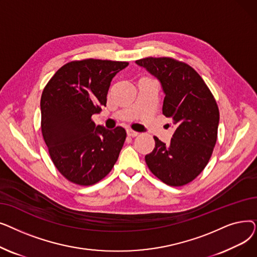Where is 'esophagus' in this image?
<instances>
[{"label":"esophagus","mask_w":257,"mask_h":257,"mask_svg":"<svg viewBox=\"0 0 257 257\" xmlns=\"http://www.w3.org/2000/svg\"><path fill=\"white\" fill-rule=\"evenodd\" d=\"M127 136H128V137H131V138L138 137V136H139V132L134 131V130H132V129H127Z\"/></svg>","instance_id":"1"}]
</instances>
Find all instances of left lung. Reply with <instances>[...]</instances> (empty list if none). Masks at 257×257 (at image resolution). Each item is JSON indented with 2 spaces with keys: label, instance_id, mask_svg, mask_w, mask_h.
Returning a JSON list of instances; mask_svg holds the SVG:
<instances>
[{
  "label": "left lung",
  "instance_id": "left-lung-1",
  "mask_svg": "<svg viewBox=\"0 0 257 257\" xmlns=\"http://www.w3.org/2000/svg\"><path fill=\"white\" fill-rule=\"evenodd\" d=\"M161 83L163 113L176 127L171 143L154 137V150L146 155L148 168L164 183L182 186L204 170L217 143L219 108L204 80L185 62L171 57L136 61Z\"/></svg>",
  "mask_w": 257,
  "mask_h": 257
}]
</instances>
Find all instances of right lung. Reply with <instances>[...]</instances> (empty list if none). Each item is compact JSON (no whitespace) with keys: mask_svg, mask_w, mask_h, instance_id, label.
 <instances>
[{"mask_svg":"<svg viewBox=\"0 0 257 257\" xmlns=\"http://www.w3.org/2000/svg\"><path fill=\"white\" fill-rule=\"evenodd\" d=\"M129 63L101 59L65 63L40 99L42 133L54 166L64 178L88 186L109 173L126 140L124 128L107 130L91 116L106 106L112 78Z\"/></svg>","mask_w":257,"mask_h":257,"instance_id":"add662e5","label":"right lung"}]
</instances>
